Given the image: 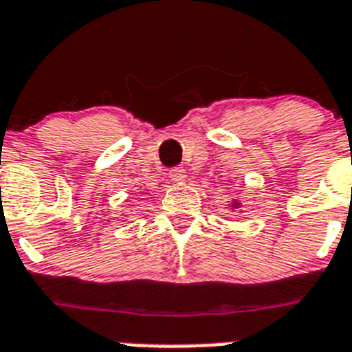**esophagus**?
I'll return each mask as SVG.
<instances>
[{"mask_svg":"<svg viewBox=\"0 0 352 352\" xmlns=\"http://www.w3.org/2000/svg\"><path fill=\"white\" fill-rule=\"evenodd\" d=\"M168 176H170V179H174V182H182V179L185 178V168L173 167L170 170H168Z\"/></svg>","mask_w":352,"mask_h":352,"instance_id":"esophagus-1","label":"esophagus"}]
</instances>
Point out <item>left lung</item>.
<instances>
[{"label": "left lung", "mask_w": 352, "mask_h": 352, "mask_svg": "<svg viewBox=\"0 0 352 352\" xmlns=\"http://www.w3.org/2000/svg\"><path fill=\"white\" fill-rule=\"evenodd\" d=\"M235 207H236V204H235Z\"/></svg>", "instance_id": "left-lung-1"}]
</instances>
